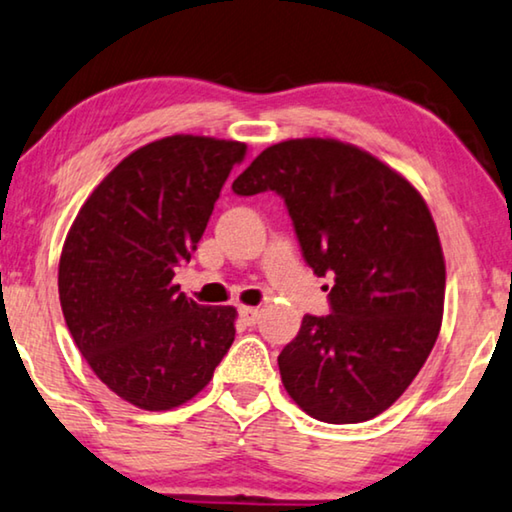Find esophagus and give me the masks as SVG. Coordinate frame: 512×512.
I'll return each mask as SVG.
<instances>
[{"instance_id": "esophagus-1", "label": "esophagus", "mask_w": 512, "mask_h": 512, "mask_svg": "<svg viewBox=\"0 0 512 512\" xmlns=\"http://www.w3.org/2000/svg\"><path fill=\"white\" fill-rule=\"evenodd\" d=\"M239 315L243 317V322L253 326V324H257V319H259V315H262V312H259V308H253V305H241Z\"/></svg>"}]
</instances>
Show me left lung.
Instances as JSON below:
<instances>
[{
    "label": "left lung",
    "instance_id": "left-lung-1",
    "mask_svg": "<svg viewBox=\"0 0 512 512\" xmlns=\"http://www.w3.org/2000/svg\"><path fill=\"white\" fill-rule=\"evenodd\" d=\"M232 190H276L305 262L319 278L333 276L331 315H305L278 356L289 398L324 423L379 416L423 368L444 317V250L421 193L331 137L273 144Z\"/></svg>",
    "mask_w": 512,
    "mask_h": 512
}]
</instances>
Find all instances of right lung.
<instances>
[{
	"label": "right lung",
	"mask_w": 512,
	"mask_h": 512,
	"mask_svg": "<svg viewBox=\"0 0 512 512\" xmlns=\"http://www.w3.org/2000/svg\"><path fill=\"white\" fill-rule=\"evenodd\" d=\"M246 144L170 135L126 156L87 197L59 259L66 326L94 375L147 411L188 402L234 342L236 308L174 285Z\"/></svg>",
	"instance_id": "obj_1"
}]
</instances>
